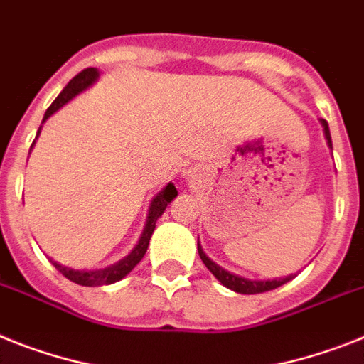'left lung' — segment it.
<instances>
[{"label":"left lung","mask_w":364,"mask_h":364,"mask_svg":"<svg viewBox=\"0 0 364 364\" xmlns=\"http://www.w3.org/2000/svg\"><path fill=\"white\" fill-rule=\"evenodd\" d=\"M322 125H323V133H326V140H328L329 148H331V135H329V127H328V122L322 120ZM198 253H200L201 261H203V264H205L207 268L210 270V274L216 277V279L222 283L224 287H228V289H231V291L235 292H240V294H259V292H267V291H274V289H277V287L285 285L287 281H291L292 277L287 276V277H281V279H272V281H252V279H244V277L240 276H235V274H231V272L224 270L222 267H218L216 262L210 261L209 257H207L205 253H203V250L200 248V244H198Z\"/></svg>","instance_id":"obj_1"}]
</instances>
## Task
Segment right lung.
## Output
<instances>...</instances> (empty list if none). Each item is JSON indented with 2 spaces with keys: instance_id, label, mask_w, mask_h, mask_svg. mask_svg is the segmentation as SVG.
Masks as SVG:
<instances>
[{
  "instance_id": "add662e5",
  "label": "right lung",
  "mask_w": 364,
  "mask_h": 364,
  "mask_svg": "<svg viewBox=\"0 0 364 364\" xmlns=\"http://www.w3.org/2000/svg\"><path fill=\"white\" fill-rule=\"evenodd\" d=\"M96 77H97L96 68H85L83 72H79L77 75H75V77H73L72 81H70V83L64 87L63 92L55 97V102L48 107V111H46V114H44V120H48V118H50L55 111H59L60 107H63L64 103H68L70 100L75 96V94H79L87 87H90V85L96 81ZM176 196H177L176 187H173L172 183H170V185H168V187L164 188L161 194H157V196L154 198V201H151V207H149L148 222H146L144 233H142V237H140V240H139V244L135 246V250H133V252H131L127 257L122 259L120 262H116V264H112V267H109V268H103V270H90V272L88 270H72V268H66V267H63V264H59V262L51 261L53 262V267L57 268V270H59L64 277H68L70 281H73V283H77V285H83V287L111 285V283H114V281H120L122 277L127 276V274H129V272L133 270L136 264H139L140 259L144 257L146 250H148L149 239H151V235H154L155 222H157L159 216L163 215L168 203H170V201H172Z\"/></svg>"
}]
</instances>
